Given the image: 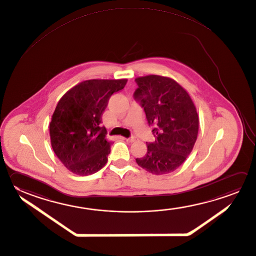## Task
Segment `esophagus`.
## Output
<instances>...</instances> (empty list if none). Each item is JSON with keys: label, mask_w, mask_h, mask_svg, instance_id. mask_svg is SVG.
Here are the masks:
<instances>
[{"label": "esophagus", "mask_w": 256, "mask_h": 256, "mask_svg": "<svg viewBox=\"0 0 256 256\" xmlns=\"http://www.w3.org/2000/svg\"><path fill=\"white\" fill-rule=\"evenodd\" d=\"M126 140L128 142H134L136 140V138L135 137H130V138H126Z\"/></svg>", "instance_id": "34e87169"}]
</instances>
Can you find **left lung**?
<instances>
[{
  "instance_id": "left-lung-1",
  "label": "left lung",
  "mask_w": 256,
  "mask_h": 256,
  "mask_svg": "<svg viewBox=\"0 0 256 256\" xmlns=\"http://www.w3.org/2000/svg\"><path fill=\"white\" fill-rule=\"evenodd\" d=\"M134 98L144 108L156 139L147 142V154L136 158L140 167L155 175L174 172L195 145L200 119L190 96L174 79L157 74L135 78Z\"/></svg>"
}]
</instances>
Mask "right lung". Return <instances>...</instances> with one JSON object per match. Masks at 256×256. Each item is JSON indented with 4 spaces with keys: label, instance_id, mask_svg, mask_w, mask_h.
<instances>
[{
    "label": "right lung",
    "instance_id": "1",
    "mask_svg": "<svg viewBox=\"0 0 256 256\" xmlns=\"http://www.w3.org/2000/svg\"><path fill=\"white\" fill-rule=\"evenodd\" d=\"M127 79H90L60 98L50 124L52 149L70 172L88 176L106 164L111 142L101 126L109 98Z\"/></svg>",
    "mask_w": 256,
    "mask_h": 256
}]
</instances>
